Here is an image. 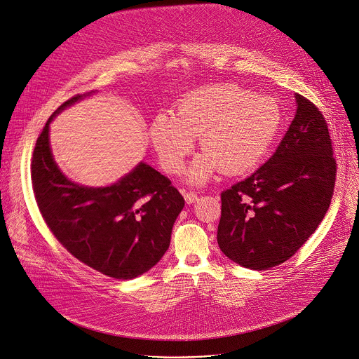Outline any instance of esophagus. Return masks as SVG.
<instances>
[{"label":"esophagus","instance_id":"34e87169","mask_svg":"<svg viewBox=\"0 0 359 359\" xmlns=\"http://www.w3.org/2000/svg\"><path fill=\"white\" fill-rule=\"evenodd\" d=\"M181 192H182V195H184L187 203H194V202L198 199V196H196V194H195L194 191H187V189L182 188Z\"/></svg>","mask_w":359,"mask_h":359}]
</instances>
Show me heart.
<instances>
[{
    "label": "heart",
    "mask_w": 359,
    "mask_h": 359,
    "mask_svg": "<svg viewBox=\"0 0 359 359\" xmlns=\"http://www.w3.org/2000/svg\"><path fill=\"white\" fill-rule=\"evenodd\" d=\"M281 121L274 99L233 83H217L185 95L177 104V114H157L149 138L161 167L178 174L201 134L203 153L191 165L188 178L202 184L218 170L242 175L256 168L271 149Z\"/></svg>",
    "instance_id": "heart-1"
}]
</instances>
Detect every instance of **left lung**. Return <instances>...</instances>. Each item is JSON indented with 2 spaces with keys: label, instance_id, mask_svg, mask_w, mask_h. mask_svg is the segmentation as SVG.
<instances>
[{
  "label": "left lung",
  "instance_id": "1",
  "mask_svg": "<svg viewBox=\"0 0 359 359\" xmlns=\"http://www.w3.org/2000/svg\"><path fill=\"white\" fill-rule=\"evenodd\" d=\"M297 111L276 153L221 194L218 245L235 263L267 270L289 260L330 208L337 161L320 109L296 95Z\"/></svg>",
  "mask_w": 359,
  "mask_h": 359
}]
</instances>
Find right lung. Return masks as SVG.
<instances>
[{"instance_id":"right-lung-1","label":"right lung","mask_w":359,"mask_h":359,"mask_svg":"<svg viewBox=\"0 0 359 359\" xmlns=\"http://www.w3.org/2000/svg\"><path fill=\"white\" fill-rule=\"evenodd\" d=\"M48 118L32 154L31 181L42 218L56 241L86 266L113 278L130 280L156 266L167 252L184 198L171 181L140 163L104 188L69 181L53 161Z\"/></svg>"}]
</instances>
